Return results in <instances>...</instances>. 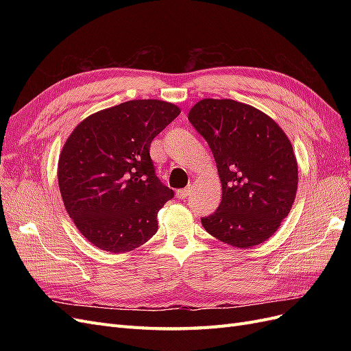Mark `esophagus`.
I'll return each instance as SVG.
<instances>
[{"label":"esophagus","instance_id":"esophagus-1","mask_svg":"<svg viewBox=\"0 0 351 351\" xmlns=\"http://www.w3.org/2000/svg\"><path fill=\"white\" fill-rule=\"evenodd\" d=\"M190 195V189H180V190H177V193H176V196L178 197V199H186L187 196Z\"/></svg>","mask_w":351,"mask_h":351}]
</instances>
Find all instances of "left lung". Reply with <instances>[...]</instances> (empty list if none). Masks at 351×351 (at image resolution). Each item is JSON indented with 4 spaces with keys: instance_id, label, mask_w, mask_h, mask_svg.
<instances>
[{
    "instance_id": "obj_1",
    "label": "left lung",
    "mask_w": 351,
    "mask_h": 351,
    "mask_svg": "<svg viewBox=\"0 0 351 351\" xmlns=\"http://www.w3.org/2000/svg\"><path fill=\"white\" fill-rule=\"evenodd\" d=\"M189 121L214 154L222 186L218 209L202 218V226L232 247L267 241L297 193L299 167L290 139L269 115L232 99H202Z\"/></svg>"
}]
</instances>
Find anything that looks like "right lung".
Returning <instances> with one entry per match:
<instances>
[{"label": "right lung", "instance_id": "add662e5", "mask_svg": "<svg viewBox=\"0 0 351 351\" xmlns=\"http://www.w3.org/2000/svg\"><path fill=\"white\" fill-rule=\"evenodd\" d=\"M180 114L171 102L134 99L89 115L58 159V186L70 218L93 246L125 253L158 230V210L174 196L149 155L156 134Z\"/></svg>", "mask_w": 351, "mask_h": 351}]
</instances>
